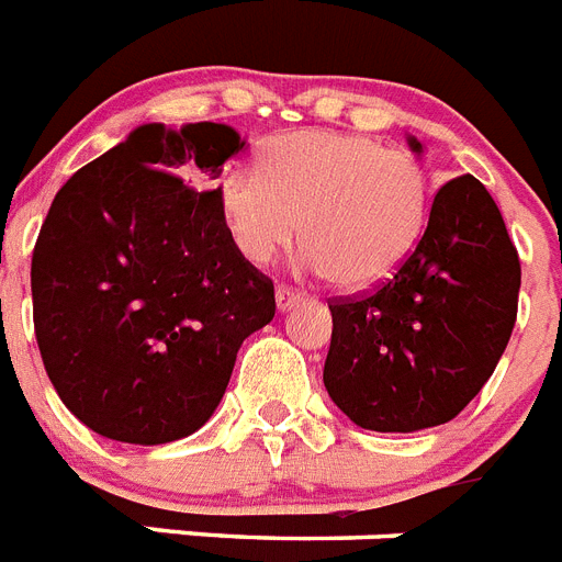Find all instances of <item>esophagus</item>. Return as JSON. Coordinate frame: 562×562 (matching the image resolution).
Wrapping results in <instances>:
<instances>
[{
  "instance_id": "1",
  "label": "esophagus",
  "mask_w": 562,
  "mask_h": 562,
  "mask_svg": "<svg viewBox=\"0 0 562 562\" xmlns=\"http://www.w3.org/2000/svg\"><path fill=\"white\" fill-rule=\"evenodd\" d=\"M304 299V292L301 290H292V286H286V284H281L276 290V304H278V310H290L292 304H295V301H301Z\"/></svg>"
}]
</instances>
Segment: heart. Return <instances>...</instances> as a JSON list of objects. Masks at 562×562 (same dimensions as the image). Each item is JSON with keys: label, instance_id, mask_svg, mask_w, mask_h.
Returning <instances> with one entry per match:
<instances>
[{"label": "heart", "instance_id": "heart-1", "mask_svg": "<svg viewBox=\"0 0 562 562\" xmlns=\"http://www.w3.org/2000/svg\"><path fill=\"white\" fill-rule=\"evenodd\" d=\"M431 184L404 150L367 136L286 133L258 170L235 167L218 184V213L235 252L263 267L304 241V267L344 290L372 286L404 263L424 233Z\"/></svg>", "mask_w": 562, "mask_h": 562}]
</instances>
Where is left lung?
<instances>
[{
	"label": "left lung",
	"instance_id": "obj_1",
	"mask_svg": "<svg viewBox=\"0 0 562 562\" xmlns=\"http://www.w3.org/2000/svg\"><path fill=\"white\" fill-rule=\"evenodd\" d=\"M409 147L420 153L418 138ZM520 258L474 176L446 181L392 278L333 299L324 386L361 429L418 431L467 409L517 321Z\"/></svg>",
	"mask_w": 562,
	"mask_h": 562
}]
</instances>
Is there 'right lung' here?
<instances>
[{"instance_id":"add662e5","label":"right lung","mask_w":562,"mask_h":562,"mask_svg":"<svg viewBox=\"0 0 562 562\" xmlns=\"http://www.w3.org/2000/svg\"><path fill=\"white\" fill-rule=\"evenodd\" d=\"M244 147L227 124H142L74 172L31 261L33 329L88 429L156 446L207 424L276 286L235 252L213 181Z\"/></svg>"}]
</instances>
